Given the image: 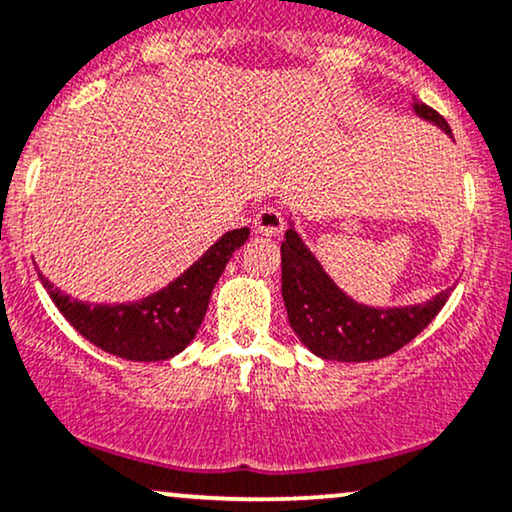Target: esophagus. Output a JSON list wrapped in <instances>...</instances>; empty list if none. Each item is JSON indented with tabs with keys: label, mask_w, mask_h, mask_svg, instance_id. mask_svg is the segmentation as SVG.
<instances>
[{
	"label": "esophagus",
	"mask_w": 512,
	"mask_h": 512,
	"mask_svg": "<svg viewBox=\"0 0 512 512\" xmlns=\"http://www.w3.org/2000/svg\"><path fill=\"white\" fill-rule=\"evenodd\" d=\"M255 229L264 236H278L283 231V217L276 208H262L255 215Z\"/></svg>",
	"instance_id": "34e87169"
}]
</instances>
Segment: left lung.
Masks as SVG:
<instances>
[{
  "label": "left lung",
  "mask_w": 512,
  "mask_h": 512,
  "mask_svg": "<svg viewBox=\"0 0 512 512\" xmlns=\"http://www.w3.org/2000/svg\"><path fill=\"white\" fill-rule=\"evenodd\" d=\"M418 118L451 137V127L423 101H413ZM281 243V293L290 328L309 352L331 361H373L390 357L411 342L439 314L451 288L409 307H368L342 293L288 222Z\"/></svg>",
  "instance_id": "1"
}]
</instances>
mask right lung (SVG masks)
<instances>
[{
    "label": "right lung",
    "instance_id": "1",
    "mask_svg": "<svg viewBox=\"0 0 512 512\" xmlns=\"http://www.w3.org/2000/svg\"><path fill=\"white\" fill-rule=\"evenodd\" d=\"M248 236V226L229 231L179 278L137 302L89 304L61 293L40 269L37 276L58 312L92 345L129 361H165L177 357L196 338L226 262Z\"/></svg>",
    "mask_w": 512,
    "mask_h": 512
}]
</instances>
